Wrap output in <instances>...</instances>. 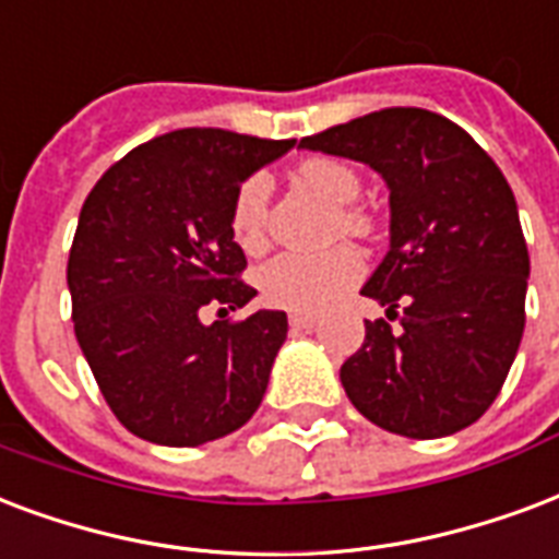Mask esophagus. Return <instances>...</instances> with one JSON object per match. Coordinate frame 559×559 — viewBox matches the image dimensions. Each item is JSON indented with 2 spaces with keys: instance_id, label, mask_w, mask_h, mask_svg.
<instances>
[{
  "instance_id": "34e87169",
  "label": "esophagus",
  "mask_w": 559,
  "mask_h": 559,
  "mask_svg": "<svg viewBox=\"0 0 559 559\" xmlns=\"http://www.w3.org/2000/svg\"><path fill=\"white\" fill-rule=\"evenodd\" d=\"M317 322H319L317 313H298V310H293V313H289V325L301 328V331H308V328H313Z\"/></svg>"
}]
</instances>
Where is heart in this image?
<instances>
[{
  "label": "heart",
  "mask_w": 559,
  "mask_h": 559,
  "mask_svg": "<svg viewBox=\"0 0 559 559\" xmlns=\"http://www.w3.org/2000/svg\"><path fill=\"white\" fill-rule=\"evenodd\" d=\"M301 185L322 195L325 202L346 207L360 195V178L352 166L334 157H308L298 164ZM272 181L263 173H254L240 185L231 204V234L242 249H258L263 242V225H266V207H270ZM343 231L364 234L369 228L366 213L343 211L340 213ZM364 275V261L355 249L340 246L325 254H298L284 251L272 258L258 272L261 296L284 310L313 313L331 305L340 293H346Z\"/></svg>",
  "instance_id": "1"
}]
</instances>
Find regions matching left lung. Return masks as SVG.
<instances>
[{"mask_svg":"<svg viewBox=\"0 0 559 559\" xmlns=\"http://www.w3.org/2000/svg\"><path fill=\"white\" fill-rule=\"evenodd\" d=\"M369 164L390 190V251L360 289L386 319L340 369L366 419L449 437L496 402L525 331L531 261L513 190L451 119L383 108L298 143Z\"/></svg>","mask_w":559,"mask_h":559,"instance_id":"1","label":"left lung"}]
</instances>
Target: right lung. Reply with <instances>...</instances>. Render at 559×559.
I'll return each mask as SVG.
<instances>
[{"label":"right lung","mask_w":559,"mask_h":559,"mask_svg":"<svg viewBox=\"0 0 559 559\" xmlns=\"http://www.w3.org/2000/svg\"><path fill=\"white\" fill-rule=\"evenodd\" d=\"M296 140L181 128L131 148L81 207L67 263L72 322L105 402L140 440L193 449L261 407L287 340L284 310L202 322L246 308V254L234 242L240 185Z\"/></svg>","instance_id":"obj_1"}]
</instances>
